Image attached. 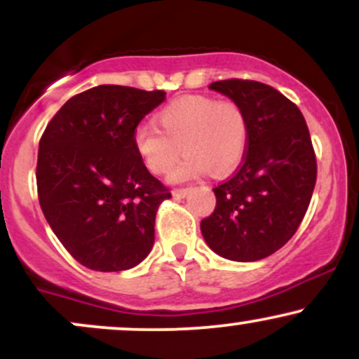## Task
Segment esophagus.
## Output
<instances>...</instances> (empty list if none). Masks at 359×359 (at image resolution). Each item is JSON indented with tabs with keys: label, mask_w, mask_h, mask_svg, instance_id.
Masks as SVG:
<instances>
[{
	"label": "esophagus",
	"mask_w": 359,
	"mask_h": 359,
	"mask_svg": "<svg viewBox=\"0 0 359 359\" xmlns=\"http://www.w3.org/2000/svg\"><path fill=\"white\" fill-rule=\"evenodd\" d=\"M191 192V189H175V191H172V196L174 197H179V199H184L185 196H187V194Z\"/></svg>",
	"instance_id": "1"
}]
</instances>
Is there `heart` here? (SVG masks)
<instances>
[{
  "mask_svg": "<svg viewBox=\"0 0 359 359\" xmlns=\"http://www.w3.org/2000/svg\"><path fill=\"white\" fill-rule=\"evenodd\" d=\"M158 130L138 126L133 148L148 172H170L180 150L185 158L172 172L175 184L212 175L224 177L236 170L246 154L250 137L248 116L234 101L211 96H184L156 114Z\"/></svg>",
  "mask_w": 359,
  "mask_h": 359,
  "instance_id": "heart-1",
  "label": "heart"
}]
</instances>
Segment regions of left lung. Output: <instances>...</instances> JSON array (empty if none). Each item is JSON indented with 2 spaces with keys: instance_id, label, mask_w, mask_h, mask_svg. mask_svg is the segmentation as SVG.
<instances>
[{
  "instance_id": "8db88e82",
  "label": "left lung",
  "mask_w": 359,
  "mask_h": 359,
  "mask_svg": "<svg viewBox=\"0 0 359 359\" xmlns=\"http://www.w3.org/2000/svg\"><path fill=\"white\" fill-rule=\"evenodd\" d=\"M209 89L245 109L250 137L243 165L214 189L216 209L201 233L219 257L257 262L282 248L306 216L317 177L311 135L297 106L271 86L229 79Z\"/></svg>"
}]
</instances>
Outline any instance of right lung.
<instances>
[{
  "label": "right lung",
  "instance_id": "add662e5",
  "mask_svg": "<svg viewBox=\"0 0 359 359\" xmlns=\"http://www.w3.org/2000/svg\"><path fill=\"white\" fill-rule=\"evenodd\" d=\"M163 90L102 84L65 102L39 145L36 189L45 219L86 269L130 270L155 241L170 192L140 162L133 131Z\"/></svg>",
  "mask_w": 359,
  "mask_h": 359
}]
</instances>
